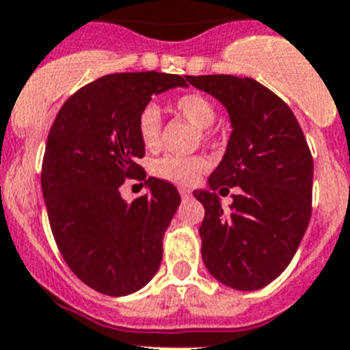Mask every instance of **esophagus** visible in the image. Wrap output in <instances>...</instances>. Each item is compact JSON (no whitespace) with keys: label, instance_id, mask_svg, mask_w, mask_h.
Masks as SVG:
<instances>
[{"label":"esophagus","instance_id":"34e87169","mask_svg":"<svg viewBox=\"0 0 350 350\" xmlns=\"http://www.w3.org/2000/svg\"><path fill=\"white\" fill-rule=\"evenodd\" d=\"M179 196H181V199H188V197L192 196V192L188 188H179Z\"/></svg>","mask_w":350,"mask_h":350}]
</instances>
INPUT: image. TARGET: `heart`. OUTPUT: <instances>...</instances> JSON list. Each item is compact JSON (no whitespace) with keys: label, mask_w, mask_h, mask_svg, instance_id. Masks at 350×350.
<instances>
[{"label":"heart","mask_w":350,"mask_h":350,"mask_svg":"<svg viewBox=\"0 0 350 350\" xmlns=\"http://www.w3.org/2000/svg\"><path fill=\"white\" fill-rule=\"evenodd\" d=\"M172 107L178 114L185 118L188 123H192L196 129L208 130L217 120V109L208 96L200 93H185L178 96L172 103ZM137 132L142 144L148 150H154L160 144V133H162V120L157 105H146L137 118ZM208 169V160L202 157H183V154H165L158 158L153 165L154 176L160 179L171 181L176 185H192L196 183L202 172Z\"/></svg>","instance_id":"b5f03b06"}]
</instances>
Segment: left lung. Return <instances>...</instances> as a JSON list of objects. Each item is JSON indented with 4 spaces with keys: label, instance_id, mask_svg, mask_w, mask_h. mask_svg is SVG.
Returning <instances> with one entry per match:
<instances>
[{
    "label": "left lung",
    "instance_id": "8db88e82",
    "mask_svg": "<svg viewBox=\"0 0 350 350\" xmlns=\"http://www.w3.org/2000/svg\"><path fill=\"white\" fill-rule=\"evenodd\" d=\"M197 90L229 112L230 132L208 188L193 197L204 206L202 260L220 284L257 291L293 260L312 215L314 160L287 103L260 83L234 75H188ZM236 186L224 208L216 190Z\"/></svg>",
    "mask_w": 350,
    "mask_h": 350
}]
</instances>
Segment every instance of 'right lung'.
<instances>
[{
    "instance_id": "right-lung-1",
    "label": "right lung",
    "mask_w": 350,
    "mask_h": 350,
    "mask_svg": "<svg viewBox=\"0 0 350 350\" xmlns=\"http://www.w3.org/2000/svg\"><path fill=\"white\" fill-rule=\"evenodd\" d=\"M187 75L111 74L70 96L45 146L42 193L56 245L79 280L107 296L144 287L162 262V239L181 197L148 178V193L126 203L119 187L146 178L137 118L151 96L187 88Z\"/></svg>"
}]
</instances>
